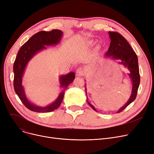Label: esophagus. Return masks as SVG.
Masks as SVG:
<instances>
[{"label":"esophagus","mask_w":154,"mask_h":154,"mask_svg":"<svg viewBox=\"0 0 154 154\" xmlns=\"http://www.w3.org/2000/svg\"><path fill=\"white\" fill-rule=\"evenodd\" d=\"M84 74V71L83 70V69L82 68H79L77 71H76V75L78 77H80V76H82Z\"/></svg>","instance_id":"1"}]
</instances>
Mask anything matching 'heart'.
Returning a JSON list of instances; mask_svg holds the SVG:
<instances>
[{"label":"heart","mask_w":154,"mask_h":154,"mask_svg":"<svg viewBox=\"0 0 154 154\" xmlns=\"http://www.w3.org/2000/svg\"><path fill=\"white\" fill-rule=\"evenodd\" d=\"M92 43V41H89V42H88V44H91Z\"/></svg>","instance_id":"1"}]
</instances>
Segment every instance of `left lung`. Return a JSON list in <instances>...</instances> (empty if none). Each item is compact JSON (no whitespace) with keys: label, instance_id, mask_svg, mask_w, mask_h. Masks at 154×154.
<instances>
[{"label":"left lung","instance_id":"obj_1","mask_svg":"<svg viewBox=\"0 0 154 154\" xmlns=\"http://www.w3.org/2000/svg\"><path fill=\"white\" fill-rule=\"evenodd\" d=\"M108 33L110 39V44L108 51L105 54V57H110L112 59L116 60L119 64H122L125 68L128 69L129 72L127 75L130 78L132 85L130 97L125 105L117 110V113H119L125 109L136 98L137 91L140 84L138 58L130 44L122 35L115 32H109ZM85 88L87 94L86 86ZM87 101L89 106L97 112L94 106L88 102L87 96Z\"/></svg>","mask_w":154,"mask_h":154}]
</instances>
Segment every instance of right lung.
<instances>
[{
	"label": "right lung",
	"instance_id": "add662e5",
	"mask_svg": "<svg viewBox=\"0 0 154 154\" xmlns=\"http://www.w3.org/2000/svg\"><path fill=\"white\" fill-rule=\"evenodd\" d=\"M63 37V32L60 30L54 29L51 32L40 31L31 37L20 48L17 57L14 63L13 70L14 74V87L22 102L29 110L36 112H50L57 109L63 98L65 90L68 85L72 83L75 79V73L70 72L66 75H61L59 77L61 92L57 99L52 103L45 106H37L30 101L26 95L25 90L22 86V77L29 62L34 57L44 50L46 46L57 45Z\"/></svg>",
	"mask_w": 154,
	"mask_h": 154
}]
</instances>
